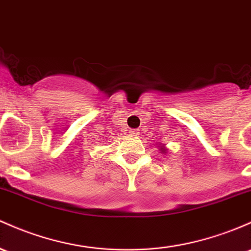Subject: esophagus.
<instances>
[{"label":"esophagus","instance_id":"34e87169","mask_svg":"<svg viewBox=\"0 0 251 251\" xmlns=\"http://www.w3.org/2000/svg\"><path fill=\"white\" fill-rule=\"evenodd\" d=\"M130 133L132 134V136H138L139 131L136 130V128H132V130H130Z\"/></svg>","mask_w":251,"mask_h":251}]
</instances>
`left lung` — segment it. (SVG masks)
Here are the masks:
<instances>
[{
	"label": "left lung",
	"instance_id": "obj_1",
	"mask_svg": "<svg viewBox=\"0 0 251 251\" xmlns=\"http://www.w3.org/2000/svg\"><path fill=\"white\" fill-rule=\"evenodd\" d=\"M162 147H163V145H162ZM161 151H162V152H166V151H167V149H164V148H161Z\"/></svg>",
	"mask_w": 251,
	"mask_h": 251
}]
</instances>
